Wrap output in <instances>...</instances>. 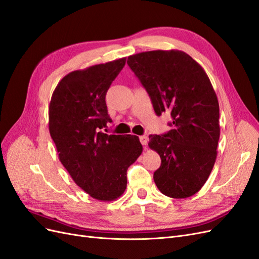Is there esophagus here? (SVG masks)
<instances>
[{"instance_id": "1", "label": "esophagus", "mask_w": 259, "mask_h": 259, "mask_svg": "<svg viewBox=\"0 0 259 259\" xmlns=\"http://www.w3.org/2000/svg\"><path fill=\"white\" fill-rule=\"evenodd\" d=\"M139 140H140V143H142V145L143 146H147V144H148V137L147 136H145V135H143V136H139Z\"/></svg>"}]
</instances>
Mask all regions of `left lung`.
Listing matches in <instances>:
<instances>
[{
	"mask_svg": "<svg viewBox=\"0 0 259 259\" xmlns=\"http://www.w3.org/2000/svg\"><path fill=\"white\" fill-rule=\"evenodd\" d=\"M127 65L156 115L168 112L173 119L166 134L149 136V148L161 158L154 183L169 198H189L206 183L217 156L221 127L213 86L204 69L182 51L138 53Z\"/></svg>",
	"mask_w": 259,
	"mask_h": 259,
	"instance_id": "8db88e82",
	"label": "left lung"
}]
</instances>
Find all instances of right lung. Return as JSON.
Returning a JSON list of instances; mask_svg holds the SVG:
<instances>
[{
  "label": "right lung",
  "mask_w": 259,
  "mask_h": 259,
  "mask_svg": "<svg viewBox=\"0 0 259 259\" xmlns=\"http://www.w3.org/2000/svg\"><path fill=\"white\" fill-rule=\"evenodd\" d=\"M126 58L75 70L62 77L49 107V130L59 160L92 198L113 201L126 189V171L143 152L135 135H108L106 94Z\"/></svg>",
  "instance_id": "add662e5"
}]
</instances>
